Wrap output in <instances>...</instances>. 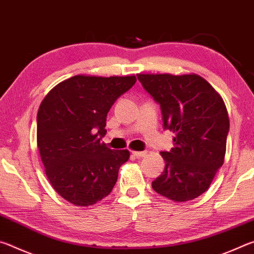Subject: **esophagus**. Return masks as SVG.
I'll list each match as a JSON object with an SVG mask.
<instances>
[{"mask_svg": "<svg viewBox=\"0 0 254 254\" xmlns=\"http://www.w3.org/2000/svg\"><path fill=\"white\" fill-rule=\"evenodd\" d=\"M133 156H135L136 158H141V157H144L147 156V151H132Z\"/></svg>", "mask_w": 254, "mask_h": 254, "instance_id": "obj_1", "label": "esophagus"}]
</instances>
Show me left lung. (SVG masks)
Returning <instances> with one entry per match:
<instances>
[{"label":"left lung","mask_w":254,"mask_h":254,"mask_svg":"<svg viewBox=\"0 0 254 254\" xmlns=\"http://www.w3.org/2000/svg\"><path fill=\"white\" fill-rule=\"evenodd\" d=\"M160 104L163 128L176 133L174 148L160 152L165 170L152 182L158 194L187 201L207 190L224 162L230 120L222 97L196 74H137Z\"/></svg>","instance_id":"8db88e82"}]
</instances>
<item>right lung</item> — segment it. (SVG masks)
<instances>
[{"label": "right lung", "instance_id": "obj_1", "mask_svg": "<svg viewBox=\"0 0 254 254\" xmlns=\"http://www.w3.org/2000/svg\"><path fill=\"white\" fill-rule=\"evenodd\" d=\"M135 76L77 75L56 85L37 115V144L51 186L76 206H92L110 194L128 150H111L101 139L114 102Z\"/></svg>", "mask_w": 254, "mask_h": 254}]
</instances>
